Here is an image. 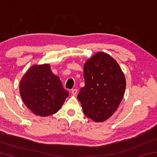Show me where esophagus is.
I'll use <instances>...</instances> for the list:
<instances>
[{"mask_svg":"<svg viewBox=\"0 0 157 157\" xmlns=\"http://www.w3.org/2000/svg\"><path fill=\"white\" fill-rule=\"evenodd\" d=\"M71 94H72L73 95H75L77 94H78V90L75 89H73L72 91H71Z\"/></svg>","mask_w":157,"mask_h":157,"instance_id":"1","label":"esophagus"}]
</instances>
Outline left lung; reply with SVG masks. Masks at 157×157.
<instances>
[{"instance_id":"left-lung-1","label":"left lung","mask_w":157,"mask_h":157,"mask_svg":"<svg viewBox=\"0 0 157 157\" xmlns=\"http://www.w3.org/2000/svg\"><path fill=\"white\" fill-rule=\"evenodd\" d=\"M84 86L78 99L84 115L103 122L115 113L123 100L126 79L120 66L109 55L98 52L84 65Z\"/></svg>"}]
</instances>
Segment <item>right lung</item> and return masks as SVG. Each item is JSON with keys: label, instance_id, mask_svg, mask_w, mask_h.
Here are the masks:
<instances>
[{"label": "right lung", "instance_id": "obj_1", "mask_svg": "<svg viewBox=\"0 0 157 157\" xmlns=\"http://www.w3.org/2000/svg\"><path fill=\"white\" fill-rule=\"evenodd\" d=\"M19 91L26 107L41 117L57 112L69 95L48 63L32 66L21 79Z\"/></svg>", "mask_w": 157, "mask_h": 157}]
</instances>
